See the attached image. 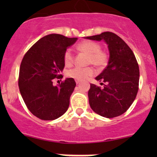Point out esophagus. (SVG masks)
<instances>
[{"label": "esophagus", "instance_id": "34e87169", "mask_svg": "<svg viewBox=\"0 0 157 157\" xmlns=\"http://www.w3.org/2000/svg\"><path fill=\"white\" fill-rule=\"evenodd\" d=\"M75 82H76V84H77V85H78V84H79V83H80V82H79V81H78V80H76V81H75Z\"/></svg>", "mask_w": 157, "mask_h": 157}]
</instances>
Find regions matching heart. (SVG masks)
<instances>
[{
  "label": "heart",
  "mask_w": 157,
  "mask_h": 157,
  "mask_svg": "<svg viewBox=\"0 0 157 157\" xmlns=\"http://www.w3.org/2000/svg\"><path fill=\"white\" fill-rule=\"evenodd\" d=\"M80 52L88 55L87 63L94 64L98 68H104L109 61V55L105 51L101 50V47L98 42L93 41H84L77 45ZM63 62L66 66H71L74 62V54L71 48H67L63 54ZM95 71L92 67H75L67 71V76L78 81H83L93 76Z\"/></svg>",
  "instance_id": "obj_1"
}]
</instances>
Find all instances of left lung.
<instances>
[{"mask_svg": "<svg viewBox=\"0 0 157 157\" xmlns=\"http://www.w3.org/2000/svg\"><path fill=\"white\" fill-rule=\"evenodd\" d=\"M107 43L109 50L108 66L96 79L103 88L90 84L89 102L94 112L106 118H114L127 112L135 99L139 84V67L127 43L112 32L85 37Z\"/></svg>", "mask_w": 157, "mask_h": 157, "instance_id": "1", "label": "left lung"}]
</instances>
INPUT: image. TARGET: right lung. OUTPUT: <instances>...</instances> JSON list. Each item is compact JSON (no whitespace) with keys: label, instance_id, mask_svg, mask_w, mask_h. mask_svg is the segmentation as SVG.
<instances>
[{"label":"right lung","instance_id":"add662e5","mask_svg":"<svg viewBox=\"0 0 157 157\" xmlns=\"http://www.w3.org/2000/svg\"><path fill=\"white\" fill-rule=\"evenodd\" d=\"M77 39L48 34L32 45L22 59L19 91L29 111L41 120H56L68 109L70 97L76 86L74 78H66L56 86L52 81L62 78L63 54Z\"/></svg>","mask_w":157,"mask_h":157}]
</instances>
